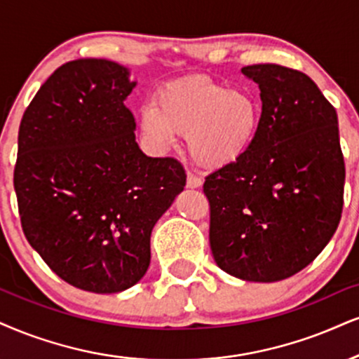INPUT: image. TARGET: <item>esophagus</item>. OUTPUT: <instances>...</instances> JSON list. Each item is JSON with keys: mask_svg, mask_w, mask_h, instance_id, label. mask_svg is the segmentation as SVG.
I'll return each instance as SVG.
<instances>
[{"mask_svg": "<svg viewBox=\"0 0 359 359\" xmlns=\"http://www.w3.org/2000/svg\"><path fill=\"white\" fill-rule=\"evenodd\" d=\"M187 187L191 188V189H196V188H201L203 187V180L200 176L193 175V172H188V178H187Z\"/></svg>", "mask_w": 359, "mask_h": 359, "instance_id": "34e87169", "label": "esophagus"}]
</instances>
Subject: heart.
<instances>
[{
	"mask_svg": "<svg viewBox=\"0 0 359 359\" xmlns=\"http://www.w3.org/2000/svg\"><path fill=\"white\" fill-rule=\"evenodd\" d=\"M156 108L146 106L141 130L158 148L175 133L184 135L193 161L206 170L238 163L253 146L261 123V104L251 93L229 90L206 76L172 81L156 95Z\"/></svg>",
	"mask_w": 359,
	"mask_h": 359,
	"instance_id": "heart-1",
	"label": "heart"
}]
</instances>
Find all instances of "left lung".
I'll use <instances>...</instances> for the list:
<instances>
[{
	"mask_svg": "<svg viewBox=\"0 0 359 359\" xmlns=\"http://www.w3.org/2000/svg\"><path fill=\"white\" fill-rule=\"evenodd\" d=\"M259 88L251 149L205 181L216 264L243 281L274 283L325 250L343 210L338 114L311 78L280 65L241 68Z\"/></svg>",
	"mask_w": 359,
	"mask_h": 359,
	"instance_id": "1",
	"label": "left lung"
}]
</instances>
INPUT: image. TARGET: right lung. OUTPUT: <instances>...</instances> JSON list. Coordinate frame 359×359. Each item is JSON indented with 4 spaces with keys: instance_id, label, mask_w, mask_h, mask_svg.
<instances>
[{
    "instance_id": "1",
    "label": "right lung",
    "mask_w": 359,
    "mask_h": 359,
    "mask_svg": "<svg viewBox=\"0 0 359 359\" xmlns=\"http://www.w3.org/2000/svg\"><path fill=\"white\" fill-rule=\"evenodd\" d=\"M136 81L109 60L81 57L39 88L18 133L15 191L25 236L79 290L109 294L148 271L151 231L187 175L146 156L125 101Z\"/></svg>"
}]
</instances>
